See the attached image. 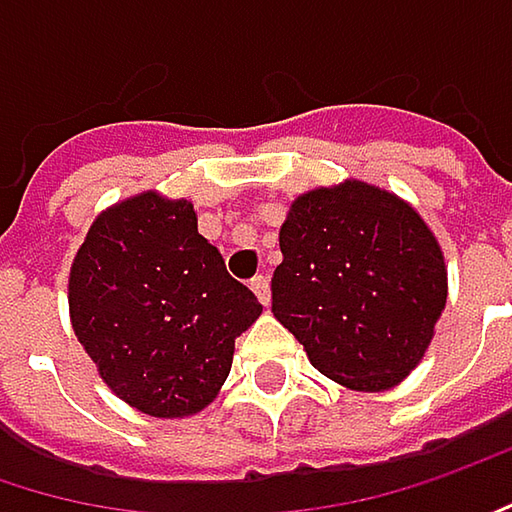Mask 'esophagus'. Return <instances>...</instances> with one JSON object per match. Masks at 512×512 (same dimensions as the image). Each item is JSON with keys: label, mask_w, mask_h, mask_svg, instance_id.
<instances>
[{"label": "esophagus", "mask_w": 512, "mask_h": 512, "mask_svg": "<svg viewBox=\"0 0 512 512\" xmlns=\"http://www.w3.org/2000/svg\"><path fill=\"white\" fill-rule=\"evenodd\" d=\"M250 288H253V294H256V297H259V303H262V306H268V303H271V282H268V276H253V279H250Z\"/></svg>", "instance_id": "34e87169"}]
</instances>
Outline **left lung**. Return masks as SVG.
Wrapping results in <instances>:
<instances>
[{
	"label": "left lung",
	"mask_w": 512,
	"mask_h": 512,
	"mask_svg": "<svg viewBox=\"0 0 512 512\" xmlns=\"http://www.w3.org/2000/svg\"><path fill=\"white\" fill-rule=\"evenodd\" d=\"M271 279L274 317L332 382L379 393L425 355L446 309V262L417 209L347 180L291 203Z\"/></svg>",
	"instance_id": "left-lung-1"
}]
</instances>
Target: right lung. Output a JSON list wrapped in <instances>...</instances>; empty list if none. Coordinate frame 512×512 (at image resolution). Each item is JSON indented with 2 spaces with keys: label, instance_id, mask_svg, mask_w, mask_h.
<instances>
[{
  "label": "right lung",
  "instance_id": "add662e5",
  "mask_svg": "<svg viewBox=\"0 0 512 512\" xmlns=\"http://www.w3.org/2000/svg\"><path fill=\"white\" fill-rule=\"evenodd\" d=\"M262 314L256 294L198 233L189 201L157 192L92 221L69 271V317L98 376L148 417L206 408L233 367L236 338Z\"/></svg>",
  "mask_w": 512,
  "mask_h": 512
}]
</instances>
